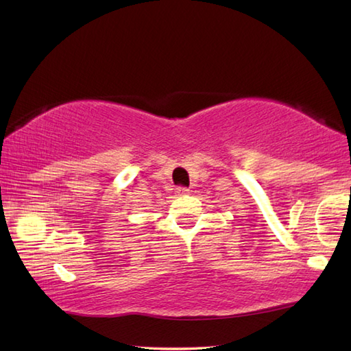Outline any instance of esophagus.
Here are the masks:
<instances>
[{"mask_svg": "<svg viewBox=\"0 0 351 351\" xmlns=\"http://www.w3.org/2000/svg\"><path fill=\"white\" fill-rule=\"evenodd\" d=\"M189 191H190V190L185 189V187H178V189H176V193H178V195H181V196H182V195H187Z\"/></svg>", "mask_w": 351, "mask_h": 351, "instance_id": "esophagus-1", "label": "esophagus"}]
</instances>
